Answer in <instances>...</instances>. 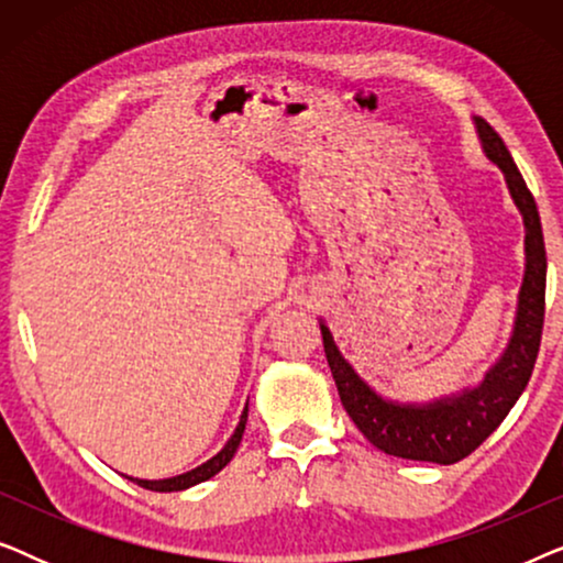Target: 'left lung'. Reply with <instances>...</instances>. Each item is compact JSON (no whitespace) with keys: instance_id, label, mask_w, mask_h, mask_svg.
<instances>
[{"instance_id":"8db88e82","label":"left lung","mask_w":563,"mask_h":563,"mask_svg":"<svg viewBox=\"0 0 563 563\" xmlns=\"http://www.w3.org/2000/svg\"><path fill=\"white\" fill-rule=\"evenodd\" d=\"M482 151L492 164L505 174L507 191L522 214L526 225V274L518 295V312L510 343L495 366L484 374L476 387H466L456 395L433 399V402H391L368 387L353 366L338 351L325 322L320 320L322 345L328 366L333 372L338 395L345 412L356 428L376 449L397 459L433 461V464H456L479 449L495 433L518 402L522 389L533 374L538 349H541L543 314H545V245L536 199L526 187L518 166L489 122L474 118Z\"/></svg>"}]
</instances>
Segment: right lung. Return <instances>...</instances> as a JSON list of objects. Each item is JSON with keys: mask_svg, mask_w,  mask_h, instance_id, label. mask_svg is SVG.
Wrapping results in <instances>:
<instances>
[{"mask_svg": "<svg viewBox=\"0 0 563 563\" xmlns=\"http://www.w3.org/2000/svg\"><path fill=\"white\" fill-rule=\"evenodd\" d=\"M245 420H249V405H245V410L241 415V422H238L235 433L230 435V441L222 445V451L218 453V456H212L210 461H205L202 466L191 468V472H187V474L172 476V479H133V476H128V479L135 482L137 487L151 489V492H181V489L195 487V484H199V482H207V479H210V476L222 472V468L230 464V459L235 456L238 445H241L243 430H245Z\"/></svg>", "mask_w": 563, "mask_h": 563, "instance_id": "1", "label": "right lung"}]
</instances>
